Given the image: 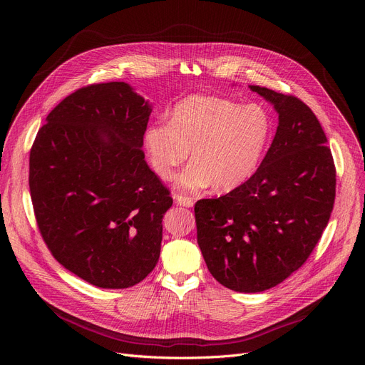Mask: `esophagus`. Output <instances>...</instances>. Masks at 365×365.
<instances>
[{
	"label": "esophagus",
	"mask_w": 365,
	"mask_h": 365,
	"mask_svg": "<svg viewBox=\"0 0 365 365\" xmlns=\"http://www.w3.org/2000/svg\"><path fill=\"white\" fill-rule=\"evenodd\" d=\"M176 202L179 205H183V207H192L194 205V198L192 197H186V195H178L176 197Z\"/></svg>",
	"instance_id": "esophagus-1"
}]
</instances>
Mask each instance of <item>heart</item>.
<instances>
[{
    "instance_id": "obj_1",
    "label": "heart",
    "mask_w": 365,
    "mask_h": 365,
    "mask_svg": "<svg viewBox=\"0 0 365 365\" xmlns=\"http://www.w3.org/2000/svg\"><path fill=\"white\" fill-rule=\"evenodd\" d=\"M272 134V118L262 105H241L216 96H189L171 112L170 121L150 124L145 148L153 171L170 179L189 157L178 185L197 190L215 185L231 190L257 170Z\"/></svg>"
}]
</instances>
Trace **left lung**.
Instances as JSON below:
<instances>
[{"label": "left lung", "instance_id": "obj_1", "mask_svg": "<svg viewBox=\"0 0 365 365\" xmlns=\"http://www.w3.org/2000/svg\"><path fill=\"white\" fill-rule=\"evenodd\" d=\"M278 112L255 175L195 204L197 241L212 274L240 293L269 290L308 260L330 220L336 167L312 109L296 96L250 86Z\"/></svg>", "mask_w": 365, "mask_h": 365}]
</instances>
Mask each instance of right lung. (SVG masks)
Segmentation results:
<instances>
[{"instance_id":"1","label":"right lung","mask_w":365,"mask_h":365,"mask_svg":"<svg viewBox=\"0 0 365 365\" xmlns=\"http://www.w3.org/2000/svg\"><path fill=\"white\" fill-rule=\"evenodd\" d=\"M149 115L128 84H90L47 115L31 148L38 231L65 269L101 289L139 284L160 259L173 198L145 161Z\"/></svg>"}]
</instances>
